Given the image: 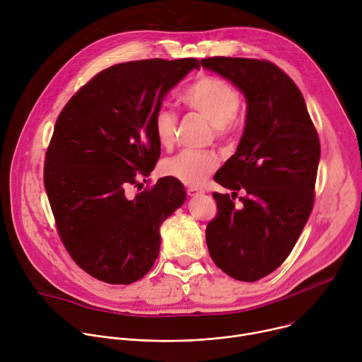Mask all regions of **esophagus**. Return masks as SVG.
<instances>
[{"label": "esophagus", "mask_w": 362, "mask_h": 362, "mask_svg": "<svg viewBox=\"0 0 362 362\" xmlns=\"http://www.w3.org/2000/svg\"><path fill=\"white\" fill-rule=\"evenodd\" d=\"M187 194L190 196V197H193V196H199V194H203L204 193V190L202 189V187H196V186H190V187H187Z\"/></svg>", "instance_id": "1"}]
</instances>
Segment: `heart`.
<instances>
[{"label":"heart","instance_id":"obj_1","mask_svg":"<svg viewBox=\"0 0 362 362\" xmlns=\"http://www.w3.org/2000/svg\"><path fill=\"white\" fill-rule=\"evenodd\" d=\"M183 105L212 123L215 137L228 140L236 130V113L240 107V93L228 81L203 74L192 81L182 94ZM177 115L162 106L153 116V132L158 143L172 148L177 134ZM218 158L212 151L183 150L162 165V172L183 185L197 186L216 169Z\"/></svg>","mask_w":362,"mask_h":362}]
</instances>
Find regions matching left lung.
I'll return each instance as SVG.
<instances>
[{"label":"left lung","mask_w":362,"mask_h":362,"mask_svg":"<svg viewBox=\"0 0 362 362\" xmlns=\"http://www.w3.org/2000/svg\"><path fill=\"white\" fill-rule=\"evenodd\" d=\"M230 80L247 103L233 156L216 172L226 189H245L241 206L215 192L218 214L206 226L211 257L225 274L255 282L279 268L313 212L321 156L317 129L293 80L268 60L203 59Z\"/></svg>","instance_id":"8db88e82"}]
</instances>
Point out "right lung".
Listing matches in <instances>:
<instances>
[{"instance_id":"1","label":"right lung","mask_w":362,"mask_h":362,"mask_svg":"<svg viewBox=\"0 0 362 362\" xmlns=\"http://www.w3.org/2000/svg\"><path fill=\"white\" fill-rule=\"evenodd\" d=\"M193 69L196 59L115 64L84 84L56 122L45 192L71 259L98 281L129 285L143 278L159 256L160 225L186 199L170 176L134 197L126 190L156 166L153 116Z\"/></svg>"}]
</instances>
